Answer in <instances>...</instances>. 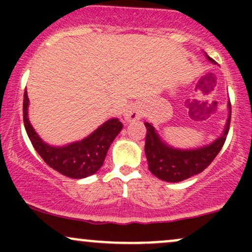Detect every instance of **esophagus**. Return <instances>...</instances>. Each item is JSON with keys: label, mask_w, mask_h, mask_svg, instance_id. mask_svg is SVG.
<instances>
[{"label": "esophagus", "mask_w": 252, "mask_h": 252, "mask_svg": "<svg viewBox=\"0 0 252 252\" xmlns=\"http://www.w3.org/2000/svg\"><path fill=\"white\" fill-rule=\"evenodd\" d=\"M140 117H141L140 111H138V109L136 108L135 105H129L128 108H126V112H124V118H126V121H128V122L138 120Z\"/></svg>", "instance_id": "34e87169"}]
</instances>
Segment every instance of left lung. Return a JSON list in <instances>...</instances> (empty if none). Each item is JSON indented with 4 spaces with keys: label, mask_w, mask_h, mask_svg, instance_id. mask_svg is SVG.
Instances as JSON below:
<instances>
[{
    "label": "left lung",
    "mask_w": 252,
    "mask_h": 252,
    "mask_svg": "<svg viewBox=\"0 0 252 252\" xmlns=\"http://www.w3.org/2000/svg\"><path fill=\"white\" fill-rule=\"evenodd\" d=\"M211 63H215L212 58L207 57ZM228 117L222 134L211 144L196 149H176L168 146L161 140L154 126L144 122L147 128L146 152L148 168L156 178L167 182H179L190 176L199 174L210 166L211 162L220 152L230 129L231 104L227 103Z\"/></svg>",
    "instance_id": "1"
}]
</instances>
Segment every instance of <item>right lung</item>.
I'll return each instance as SVG.
<instances>
[{
  "label": "right lung",
  "mask_w": 252,
  "mask_h": 252,
  "mask_svg": "<svg viewBox=\"0 0 252 252\" xmlns=\"http://www.w3.org/2000/svg\"><path fill=\"white\" fill-rule=\"evenodd\" d=\"M27 91L24 94V123L34 149L51 168L71 179H83L94 174L105 160L106 153L120 134L123 124L118 118L103 123L88 137L63 147H53L43 142L28 120Z\"/></svg>",
  "instance_id": "add662e5"
}]
</instances>
